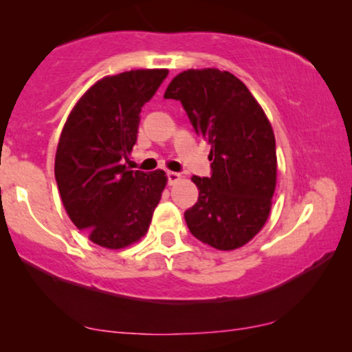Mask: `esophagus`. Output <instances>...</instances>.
Segmentation results:
<instances>
[{
	"label": "esophagus",
	"mask_w": 352,
	"mask_h": 352,
	"mask_svg": "<svg viewBox=\"0 0 352 352\" xmlns=\"http://www.w3.org/2000/svg\"><path fill=\"white\" fill-rule=\"evenodd\" d=\"M166 176H168V184H171V186L176 184L177 181L182 179V176L179 175V173H175V171H168Z\"/></svg>",
	"instance_id": "1"
}]
</instances>
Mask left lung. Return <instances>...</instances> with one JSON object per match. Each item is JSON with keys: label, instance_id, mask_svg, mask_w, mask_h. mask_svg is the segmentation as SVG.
Returning <instances> with one entry per match:
<instances>
[{"label": "left lung", "instance_id": "1", "mask_svg": "<svg viewBox=\"0 0 352 352\" xmlns=\"http://www.w3.org/2000/svg\"><path fill=\"white\" fill-rule=\"evenodd\" d=\"M165 99L181 100L195 133L211 146V176H194L199 201L184 213L187 228L216 250L248 243L271 213L277 184L276 138L247 86L226 70H184Z\"/></svg>", "mask_w": 352, "mask_h": 352}]
</instances>
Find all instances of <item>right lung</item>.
Here are the masks:
<instances>
[{
    "instance_id": "add662e5",
    "label": "right lung",
    "mask_w": 352,
    "mask_h": 352,
    "mask_svg": "<svg viewBox=\"0 0 352 352\" xmlns=\"http://www.w3.org/2000/svg\"><path fill=\"white\" fill-rule=\"evenodd\" d=\"M166 69L104 76L78 99L57 144L54 175L64 208L99 247L120 250L151 226L168 177L126 170L136 144L139 113L166 78Z\"/></svg>"
}]
</instances>
